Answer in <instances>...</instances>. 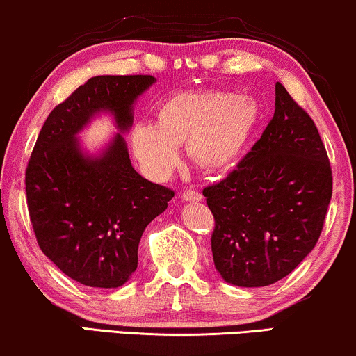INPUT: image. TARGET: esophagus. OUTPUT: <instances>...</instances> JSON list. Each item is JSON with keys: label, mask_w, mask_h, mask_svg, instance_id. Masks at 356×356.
I'll use <instances>...</instances> for the list:
<instances>
[{"label": "esophagus", "mask_w": 356, "mask_h": 356, "mask_svg": "<svg viewBox=\"0 0 356 356\" xmlns=\"http://www.w3.org/2000/svg\"><path fill=\"white\" fill-rule=\"evenodd\" d=\"M183 199L184 201H189V202H194V201H202V194L196 191V189H186V191L183 193Z\"/></svg>", "instance_id": "obj_1"}]
</instances>
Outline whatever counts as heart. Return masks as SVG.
<instances>
[{"mask_svg": "<svg viewBox=\"0 0 356 356\" xmlns=\"http://www.w3.org/2000/svg\"><path fill=\"white\" fill-rule=\"evenodd\" d=\"M157 123L139 121L129 139L145 173L162 179L178 163V147L204 170H223L235 162L257 121L250 95L220 90H186L170 95L157 108Z\"/></svg>", "mask_w": 356, "mask_h": 356, "instance_id": "obj_1", "label": "heart"}]
</instances>
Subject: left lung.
<instances>
[{"label": "left lung", "instance_id": "1", "mask_svg": "<svg viewBox=\"0 0 356 356\" xmlns=\"http://www.w3.org/2000/svg\"><path fill=\"white\" fill-rule=\"evenodd\" d=\"M202 194L216 220L213 264L228 284H275L316 246L332 197V170L314 121L280 82L261 139Z\"/></svg>", "mask_w": 356, "mask_h": 356}]
</instances>
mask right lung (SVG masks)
<instances>
[{
    "instance_id": "add662e5",
    "label": "right lung",
    "mask_w": 356,
    "mask_h": 356,
    "mask_svg": "<svg viewBox=\"0 0 356 356\" xmlns=\"http://www.w3.org/2000/svg\"><path fill=\"white\" fill-rule=\"evenodd\" d=\"M152 76H95L56 105L38 134L26 170L29 216L48 259L72 280L116 289L138 269L145 227L175 196L140 177L123 136L97 157L82 154L76 134L100 111L120 131L133 124V104Z\"/></svg>"
}]
</instances>
